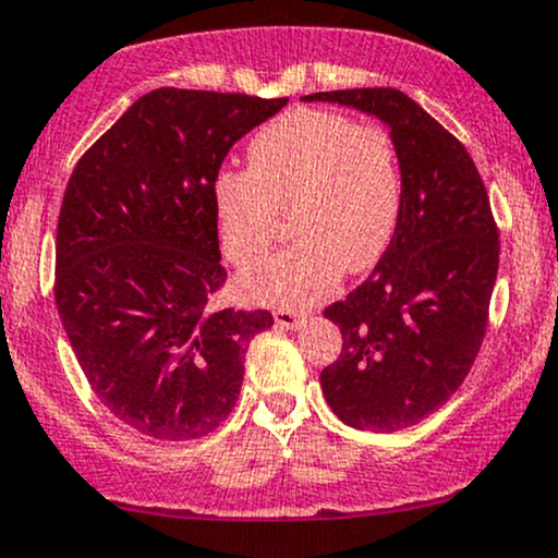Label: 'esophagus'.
Instances as JSON below:
<instances>
[{"mask_svg": "<svg viewBox=\"0 0 558 558\" xmlns=\"http://www.w3.org/2000/svg\"><path fill=\"white\" fill-rule=\"evenodd\" d=\"M274 318H277V327L281 329H298L300 324H303V313L290 311V308L274 311Z\"/></svg>", "mask_w": 558, "mask_h": 558, "instance_id": "esophagus-1", "label": "esophagus"}]
</instances>
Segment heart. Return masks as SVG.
<instances>
[{"instance_id":"b5f03b06","label":"heart","mask_w":558,"mask_h":558,"mask_svg":"<svg viewBox=\"0 0 558 558\" xmlns=\"http://www.w3.org/2000/svg\"><path fill=\"white\" fill-rule=\"evenodd\" d=\"M396 142L342 112L298 108L274 118L247 144V171L221 168L213 208L231 263L268 253L290 210L298 240L240 277L242 295L268 305H311L345 271L381 258L400 216Z\"/></svg>"}]
</instances>
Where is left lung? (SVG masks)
<instances>
[{"instance_id": "1", "label": "left lung", "mask_w": 558, "mask_h": 558, "mask_svg": "<svg viewBox=\"0 0 558 558\" xmlns=\"http://www.w3.org/2000/svg\"><path fill=\"white\" fill-rule=\"evenodd\" d=\"M303 99L379 118L396 142V234L368 279L324 311L342 331V350L322 372V390L350 427H411L459 390L480 353L500 250L490 199L464 144L403 92Z\"/></svg>"}]
</instances>
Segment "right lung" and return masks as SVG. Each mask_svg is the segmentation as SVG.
Segmentation results:
<instances>
[{"mask_svg":"<svg viewBox=\"0 0 558 558\" xmlns=\"http://www.w3.org/2000/svg\"><path fill=\"white\" fill-rule=\"evenodd\" d=\"M287 105L162 86L73 168L58 218L54 300L92 390L123 424L195 440L231 414L268 311L218 308L227 281L213 179Z\"/></svg>","mask_w":558,"mask_h":558,"instance_id":"add662e5","label":"right lung"}]
</instances>
